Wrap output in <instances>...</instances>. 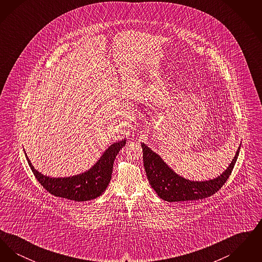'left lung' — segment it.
<instances>
[{
  "label": "left lung",
  "instance_id": "obj_1",
  "mask_svg": "<svg viewBox=\"0 0 262 262\" xmlns=\"http://www.w3.org/2000/svg\"><path fill=\"white\" fill-rule=\"evenodd\" d=\"M143 151V164L150 186L158 196L169 202L203 200L217 192L226 183L237 162L241 149L238 146L236 155L228 168L220 176L208 181H190L177 174L160 155L141 143Z\"/></svg>",
  "mask_w": 262,
  "mask_h": 262
}]
</instances>
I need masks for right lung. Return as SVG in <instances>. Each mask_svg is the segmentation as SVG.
Masks as SVG:
<instances>
[{
    "label": "right lung",
    "mask_w": 262,
    "mask_h": 262,
    "mask_svg": "<svg viewBox=\"0 0 262 262\" xmlns=\"http://www.w3.org/2000/svg\"><path fill=\"white\" fill-rule=\"evenodd\" d=\"M125 142V138L114 142L104 151L99 160L84 173L64 178H52L41 174L33 167L25 152V154L38 182L51 194L75 201H88L98 198L106 190L112 178L115 158Z\"/></svg>",
    "instance_id": "add662e5"
}]
</instances>
